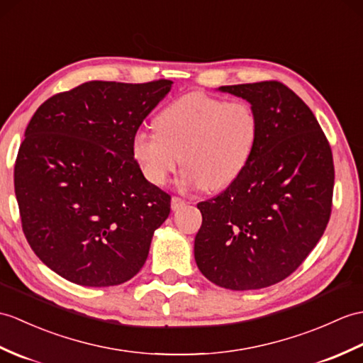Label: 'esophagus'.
<instances>
[{"instance_id": "1", "label": "esophagus", "mask_w": 363, "mask_h": 363, "mask_svg": "<svg viewBox=\"0 0 363 363\" xmlns=\"http://www.w3.org/2000/svg\"><path fill=\"white\" fill-rule=\"evenodd\" d=\"M184 206H185V201L182 198H179V196L172 198V210H179Z\"/></svg>"}]
</instances>
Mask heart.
Wrapping results in <instances>:
<instances>
[{
	"label": "heart",
	"mask_w": 363,
	"mask_h": 363,
	"mask_svg": "<svg viewBox=\"0 0 363 363\" xmlns=\"http://www.w3.org/2000/svg\"><path fill=\"white\" fill-rule=\"evenodd\" d=\"M156 133L138 131L133 157L153 185H164L182 164L185 187L221 190L242 173L254 153L258 117L246 102L191 92L164 108Z\"/></svg>",
	"instance_id": "1"
}]
</instances>
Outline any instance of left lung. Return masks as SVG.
<instances>
[{"instance_id":"obj_1","label":"left lung","mask_w":363,"mask_h":363,"mask_svg":"<svg viewBox=\"0 0 363 363\" xmlns=\"http://www.w3.org/2000/svg\"><path fill=\"white\" fill-rule=\"evenodd\" d=\"M258 117L247 165L216 198L198 204L195 259L207 280L232 291L272 286L311 254L331 216V147L308 105L280 82L218 88Z\"/></svg>"}]
</instances>
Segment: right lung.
I'll return each mask as SVG.
<instances>
[{
	"label": "right lung",
	"instance_id": "obj_1",
	"mask_svg": "<svg viewBox=\"0 0 363 363\" xmlns=\"http://www.w3.org/2000/svg\"><path fill=\"white\" fill-rule=\"evenodd\" d=\"M172 85L86 82L32 116L15 162V195L32 250L66 280L105 288L145 264L172 198L145 179L131 142Z\"/></svg>",
	"mask_w": 363,
	"mask_h": 363
}]
</instances>
